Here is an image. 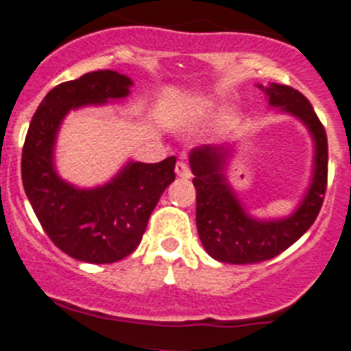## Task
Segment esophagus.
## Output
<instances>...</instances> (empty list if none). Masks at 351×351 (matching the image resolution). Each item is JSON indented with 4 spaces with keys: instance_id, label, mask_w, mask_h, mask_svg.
I'll use <instances>...</instances> for the list:
<instances>
[{
    "instance_id": "34e87169",
    "label": "esophagus",
    "mask_w": 351,
    "mask_h": 351,
    "mask_svg": "<svg viewBox=\"0 0 351 351\" xmlns=\"http://www.w3.org/2000/svg\"><path fill=\"white\" fill-rule=\"evenodd\" d=\"M175 171L180 178H191V176H193V173H191V167H189V164L184 162V160H178V162H176Z\"/></svg>"
}]
</instances>
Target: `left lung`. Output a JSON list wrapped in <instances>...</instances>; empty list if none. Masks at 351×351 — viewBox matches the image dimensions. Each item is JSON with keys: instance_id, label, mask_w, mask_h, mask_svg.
Wrapping results in <instances>:
<instances>
[{"instance_id": "obj_1", "label": "left lung", "mask_w": 351, "mask_h": 351, "mask_svg": "<svg viewBox=\"0 0 351 351\" xmlns=\"http://www.w3.org/2000/svg\"><path fill=\"white\" fill-rule=\"evenodd\" d=\"M270 106H279L307 125L316 145L315 178L297 212L272 222L254 221L243 212L224 178L226 148L201 146L189 160L196 187V224L201 243L213 260L231 265H251L272 260L293 245L318 217L328 175V143L325 127L309 100L286 84L267 88Z\"/></svg>"}]
</instances>
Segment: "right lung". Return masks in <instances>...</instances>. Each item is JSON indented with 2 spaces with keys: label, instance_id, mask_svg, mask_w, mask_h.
Wrapping results in <instances>:
<instances>
[{
  "label": "right lung",
  "instance_id": "add662e5",
  "mask_svg": "<svg viewBox=\"0 0 351 351\" xmlns=\"http://www.w3.org/2000/svg\"><path fill=\"white\" fill-rule=\"evenodd\" d=\"M132 84L114 70L88 72L49 91L24 139L21 175L32 208L58 249L86 263H114L136 251L148 219L175 180L176 157L130 162L104 187L81 191L56 175L53 148L70 109L129 95Z\"/></svg>",
  "mask_w": 351,
  "mask_h": 351
}]
</instances>
